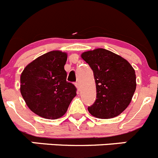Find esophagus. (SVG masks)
Masks as SVG:
<instances>
[{"label":"esophagus","instance_id":"34e87169","mask_svg":"<svg viewBox=\"0 0 158 158\" xmlns=\"http://www.w3.org/2000/svg\"><path fill=\"white\" fill-rule=\"evenodd\" d=\"M75 87H76V88H77V90H80V85H79V83H75Z\"/></svg>","mask_w":158,"mask_h":158}]
</instances>
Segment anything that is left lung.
Segmentation results:
<instances>
[{"label": "left lung", "instance_id": "8db88e82", "mask_svg": "<svg viewBox=\"0 0 158 158\" xmlns=\"http://www.w3.org/2000/svg\"><path fill=\"white\" fill-rule=\"evenodd\" d=\"M81 57L92 69L96 85V100L88 106L89 113L102 119L117 117L136 90L134 69L122 56L103 48L85 52Z\"/></svg>", "mask_w": 158, "mask_h": 158}]
</instances>
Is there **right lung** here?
<instances>
[{
    "label": "right lung",
    "mask_w": 158,
    "mask_h": 158,
    "mask_svg": "<svg viewBox=\"0 0 158 158\" xmlns=\"http://www.w3.org/2000/svg\"><path fill=\"white\" fill-rule=\"evenodd\" d=\"M68 54L52 51L26 66L20 75V93L35 114L47 119L61 118L76 95V88L67 82L64 65Z\"/></svg>",
    "instance_id": "right-lung-1"
}]
</instances>
